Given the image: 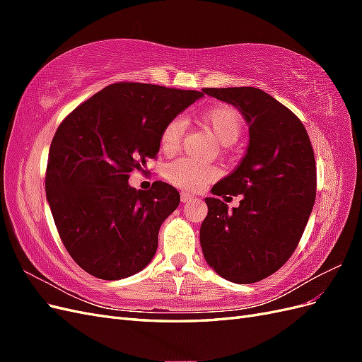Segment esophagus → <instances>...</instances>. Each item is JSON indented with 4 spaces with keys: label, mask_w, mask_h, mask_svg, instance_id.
Returning <instances> with one entry per match:
<instances>
[{
    "label": "esophagus",
    "mask_w": 362,
    "mask_h": 362,
    "mask_svg": "<svg viewBox=\"0 0 362 362\" xmlns=\"http://www.w3.org/2000/svg\"><path fill=\"white\" fill-rule=\"evenodd\" d=\"M192 201H193V196L192 194L185 193V192H181V202L182 204H187V202H192Z\"/></svg>",
    "instance_id": "1"
}]
</instances>
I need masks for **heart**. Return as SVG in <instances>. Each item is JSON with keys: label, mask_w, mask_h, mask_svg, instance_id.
I'll return each instance as SVG.
<instances>
[{"label": "heart", "mask_w": 362, "mask_h": 362, "mask_svg": "<svg viewBox=\"0 0 362 362\" xmlns=\"http://www.w3.org/2000/svg\"><path fill=\"white\" fill-rule=\"evenodd\" d=\"M198 120L204 128H206L216 137L218 144L225 146L234 144L243 129L242 116L234 107L226 104H216L208 107L206 110L198 115ZM185 127L181 119H170L163 127L160 133V149L164 154H175L182 144ZM166 180L175 187L182 190L196 192L202 189L206 182L217 177V170L213 166L194 163L187 158H180L168 164Z\"/></svg>", "instance_id": "obj_1"}]
</instances>
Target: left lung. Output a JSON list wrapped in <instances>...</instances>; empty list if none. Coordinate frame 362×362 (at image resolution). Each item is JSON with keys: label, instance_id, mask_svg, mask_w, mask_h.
Listing matches in <instances>:
<instances>
[{"label": "left lung", "instance_id": "left-lung-1", "mask_svg": "<svg viewBox=\"0 0 362 362\" xmlns=\"http://www.w3.org/2000/svg\"><path fill=\"white\" fill-rule=\"evenodd\" d=\"M249 124V148L237 169L205 198L204 257L222 278L252 284L279 270L298 247L315 201L317 170L308 133L290 108L255 87H206ZM243 194L233 213L216 199ZM226 201V199H225Z\"/></svg>", "mask_w": 362, "mask_h": 362}]
</instances>
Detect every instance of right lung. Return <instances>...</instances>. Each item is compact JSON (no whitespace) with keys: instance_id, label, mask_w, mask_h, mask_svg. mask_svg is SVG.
I'll use <instances>...</instances> for the list:
<instances>
[{"instance_id":"1","label":"right lung","mask_w":362,"mask_h":362,"mask_svg":"<svg viewBox=\"0 0 362 362\" xmlns=\"http://www.w3.org/2000/svg\"><path fill=\"white\" fill-rule=\"evenodd\" d=\"M202 92L122 81L72 110L51 141L45 189L62 242L92 276L117 281L148 266L158 231L180 204L173 185H128L157 158L160 133Z\"/></svg>"}]
</instances>
